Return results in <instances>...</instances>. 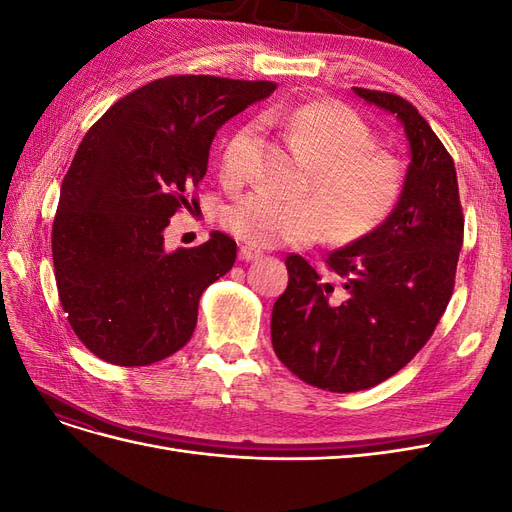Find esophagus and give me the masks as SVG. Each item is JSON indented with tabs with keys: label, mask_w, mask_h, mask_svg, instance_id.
Segmentation results:
<instances>
[{
	"label": "esophagus",
	"mask_w": 512,
	"mask_h": 512,
	"mask_svg": "<svg viewBox=\"0 0 512 512\" xmlns=\"http://www.w3.org/2000/svg\"><path fill=\"white\" fill-rule=\"evenodd\" d=\"M260 256H262V252H260V250H254V247H250V245H241V247H239V258L245 260V262L258 260Z\"/></svg>",
	"instance_id": "obj_1"
}]
</instances>
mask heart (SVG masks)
Wrapping results in <instances>:
<instances>
[{"label": "heart", "instance_id": "1", "mask_svg": "<svg viewBox=\"0 0 512 512\" xmlns=\"http://www.w3.org/2000/svg\"><path fill=\"white\" fill-rule=\"evenodd\" d=\"M262 121L280 126L299 153L314 164L309 190L316 198L284 200L269 192L239 198L224 213L226 228L254 247L312 243L329 235L356 241L374 232L393 213L404 190V166L374 149L369 128L348 108L333 102H305L271 108ZM254 128L243 126L222 151V175L239 181L250 173Z\"/></svg>", "mask_w": 512, "mask_h": 512}]
</instances>
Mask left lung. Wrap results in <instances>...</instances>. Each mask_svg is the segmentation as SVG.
<instances>
[{
    "instance_id": "obj_1",
    "label": "left lung",
    "mask_w": 512,
    "mask_h": 512,
    "mask_svg": "<svg viewBox=\"0 0 512 512\" xmlns=\"http://www.w3.org/2000/svg\"><path fill=\"white\" fill-rule=\"evenodd\" d=\"M352 91L404 128V190L374 232L329 254L331 273L288 256V288L271 314L277 359L303 382L333 393L384 382L427 344L451 301L463 245L455 162L440 138L408 100Z\"/></svg>"
}]
</instances>
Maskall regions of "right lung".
I'll return each instance as SVG.
<instances>
[{
	"label": "right lung",
	"mask_w": 512,
	"mask_h": 512,
	"mask_svg": "<svg viewBox=\"0 0 512 512\" xmlns=\"http://www.w3.org/2000/svg\"><path fill=\"white\" fill-rule=\"evenodd\" d=\"M271 81L183 74L151 81L89 128L61 183L53 222L57 292L76 337L102 361L141 367L190 342L198 301L226 275L237 243L213 230L164 247V228L203 181L213 136L265 100Z\"/></svg>",
	"instance_id": "obj_1"
}]
</instances>
